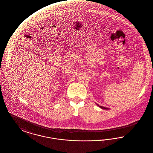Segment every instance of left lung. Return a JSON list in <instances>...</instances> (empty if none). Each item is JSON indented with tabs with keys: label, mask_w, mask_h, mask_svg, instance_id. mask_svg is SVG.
Wrapping results in <instances>:
<instances>
[{
	"label": "left lung",
	"mask_w": 153,
	"mask_h": 153,
	"mask_svg": "<svg viewBox=\"0 0 153 153\" xmlns=\"http://www.w3.org/2000/svg\"><path fill=\"white\" fill-rule=\"evenodd\" d=\"M98 105V106H99L98 105ZM99 106L100 108H103V109H108V108H105V107H103V106Z\"/></svg>",
	"instance_id": "1"
}]
</instances>
